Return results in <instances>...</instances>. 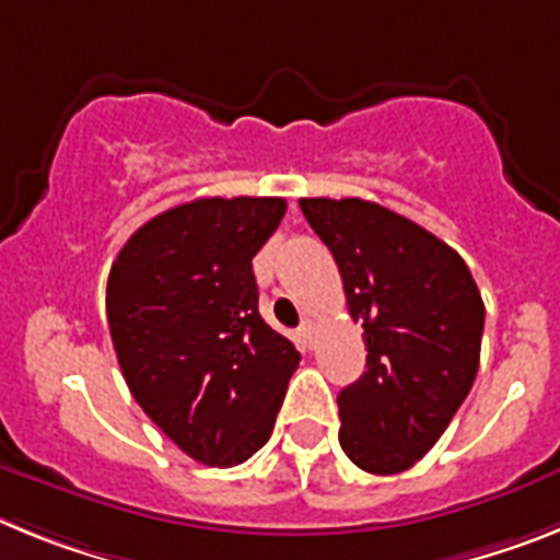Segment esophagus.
I'll list each match as a JSON object with an SVG mask.
<instances>
[{
  "instance_id": "obj_1",
  "label": "esophagus",
  "mask_w": 560,
  "mask_h": 560,
  "mask_svg": "<svg viewBox=\"0 0 560 560\" xmlns=\"http://www.w3.org/2000/svg\"><path fill=\"white\" fill-rule=\"evenodd\" d=\"M299 338H301V343H304V347H310V343H313V338H315V324H313V320H310V318L301 320Z\"/></svg>"
}]
</instances>
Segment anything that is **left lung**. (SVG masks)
I'll return each mask as SVG.
<instances>
[{"label": "left lung", "instance_id": "8db88e82", "mask_svg": "<svg viewBox=\"0 0 560 560\" xmlns=\"http://www.w3.org/2000/svg\"><path fill=\"white\" fill-rule=\"evenodd\" d=\"M332 250L366 372L338 395L340 448L388 476L434 448L479 369L485 304L459 253L377 202L299 199Z\"/></svg>", "mask_w": 560, "mask_h": 560}]
</instances>
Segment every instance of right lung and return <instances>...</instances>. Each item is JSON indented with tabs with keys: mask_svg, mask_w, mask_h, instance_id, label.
Here are the masks:
<instances>
[{
	"mask_svg": "<svg viewBox=\"0 0 560 560\" xmlns=\"http://www.w3.org/2000/svg\"><path fill=\"white\" fill-rule=\"evenodd\" d=\"M281 197H202L129 236L106 281L126 386L179 451L213 468L270 440L301 354L259 315L253 256Z\"/></svg>",
	"mask_w": 560,
	"mask_h": 560,
	"instance_id": "obj_1",
	"label": "right lung"
}]
</instances>
